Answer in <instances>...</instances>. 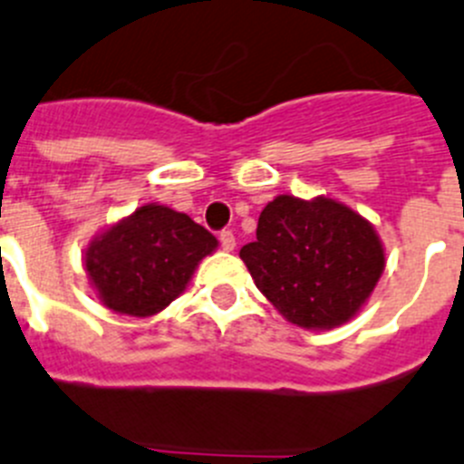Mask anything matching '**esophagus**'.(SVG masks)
<instances>
[{"mask_svg":"<svg viewBox=\"0 0 464 464\" xmlns=\"http://www.w3.org/2000/svg\"><path fill=\"white\" fill-rule=\"evenodd\" d=\"M219 245H222L224 252H233L236 249V236L231 231H222L219 233Z\"/></svg>","mask_w":464,"mask_h":464,"instance_id":"1","label":"esophagus"}]
</instances>
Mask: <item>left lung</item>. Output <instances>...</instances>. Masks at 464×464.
Here are the masks:
<instances>
[{
  "label": "left lung",
  "instance_id": "1",
  "mask_svg": "<svg viewBox=\"0 0 464 464\" xmlns=\"http://www.w3.org/2000/svg\"><path fill=\"white\" fill-rule=\"evenodd\" d=\"M240 258L258 291L304 330L343 324L369 300L384 270L378 233L334 198L281 194L263 208L256 240Z\"/></svg>",
  "mask_w": 464,
  "mask_h": 464
}]
</instances>
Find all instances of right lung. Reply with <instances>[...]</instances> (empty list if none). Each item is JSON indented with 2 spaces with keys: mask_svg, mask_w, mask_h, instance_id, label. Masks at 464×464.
I'll list each match as a JSON object with an SVG mask.
<instances>
[{
  "mask_svg": "<svg viewBox=\"0 0 464 464\" xmlns=\"http://www.w3.org/2000/svg\"><path fill=\"white\" fill-rule=\"evenodd\" d=\"M215 246L218 237L185 212L146 203L91 242L84 266L107 309L146 318L185 291Z\"/></svg>",
  "mask_w": 464,
  "mask_h": 464,
  "instance_id": "1",
  "label": "right lung"
}]
</instances>
